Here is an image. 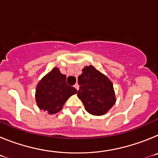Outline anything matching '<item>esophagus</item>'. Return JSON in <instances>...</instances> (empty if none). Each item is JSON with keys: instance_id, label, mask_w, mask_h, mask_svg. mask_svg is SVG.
<instances>
[{"instance_id": "1", "label": "esophagus", "mask_w": 158, "mask_h": 158, "mask_svg": "<svg viewBox=\"0 0 158 158\" xmlns=\"http://www.w3.org/2000/svg\"><path fill=\"white\" fill-rule=\"evenodd\" d=\"M74 88L77 89V90H78V89H79V85H78V84H75Z\"/></svg>"}]
</instances>
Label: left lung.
<instances>
[{
  "label": "left lung",
  "mask_w": 158,
  "mask_h": 158,
  "mask_svg": "<svg viewBox=\"0 0 158 158\" xmlns=\"http://www.w3.org/2000/svg\"><path fill=\"white\" fill-rule=\"evenodd\" d=\"M78 98L86 111L93 115H103L115 104V91L111 81L93 65L85 66L78 77Z\"/></svg>",
  "instance_id": "left-lung-1"
}]
</instances>
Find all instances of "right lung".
Returning a JSON list of instances; mask_svg holds the SVG:
<instances>
[{"label":"right lung","mask_w":158,"mask_h":158,"mask_svg":"<svg viewBox=\"0 0 158 158\" xmlns=\"http://www.w3.org/2000/svg\"><path fill=\"white\" fill-rule=\"evenodd\" d=\"M66 76L55 67L37 85L35 100L40 109L53 115L62 110L64 104L72 95L77 93L75 88L68 85Z\"/></svg>","instance_id":"add662e5"}]
</instances>
